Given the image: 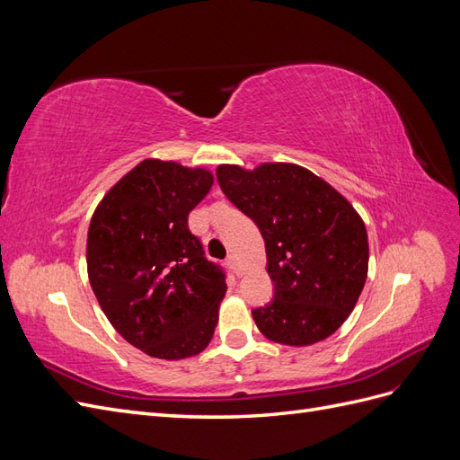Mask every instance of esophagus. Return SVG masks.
Listing matches in <instances>:
<instances>
[{"instance_id":"obj_1","label":"esophagus","mask_w":460,"mask_h":460,"mask_svg":"<svg viewBox=\"0 0 460 460\" xmlns=\"http://www.w3.org/2000/svg\"><path fill=\"white\" fill-rule=\"evenodd\" d=\"M226 264H228V267L232 269V272H234L235 276H242V270H240V267H238V259H235L234 255H230V257H228Z\"/></svg>"}]
</instances>
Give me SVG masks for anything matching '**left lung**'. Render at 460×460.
Segmentation results:
<instances>
[{"mask_svg": "<svg viewBox=\"0 0 460 460\" xmlns=\"http://www.w3.org/2000/svg\"><path fill=\"white\" fill-rule=\"evenodd\" d=\"M225 196L259 226L274 299L253 320L270 341H323L351 314L368 274L367 226L326 180L294 163L218 164Z\"/></svg>", "mask_w": 460, "mask_h": 460, "instance_id": "left-lung-1", "label": "left lung"}]
</instances>
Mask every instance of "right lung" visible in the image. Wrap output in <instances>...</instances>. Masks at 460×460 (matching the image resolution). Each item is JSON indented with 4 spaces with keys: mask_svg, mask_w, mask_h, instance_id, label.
<instances>
[{
    "mask_svg": "<svg viewBox=\"0 0 460 460\" xmlns=\"http://www.w3.org/2000/svg\"><path fill=\"white\" fill-rule=\"evenodd\" d=\"M213 180L203 166L144 159L92 215L90 286L113 328L149 357H196L215 333L225 272L188 228Z\"/></svg>",
    "mask_w": 460,
    "mask_h": 460,
    "instance_id": "1",
    "label": "right lung"
}]
</instances>
